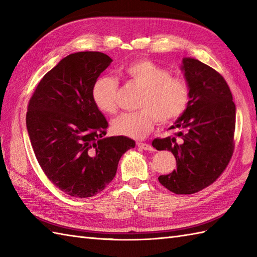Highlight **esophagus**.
<instances>
[{"label":"esophagus","instance_id":"1","mask_svg":"<svg viewBox=\"0 0 257 257\" xmlns=\"http://www.w3.org/2000/svg\"><path fill=\"white\" fill-rule=\"evenodd\" d=\"M137 146L139 147L140 149H144V150H148V151H154V147L150 146L149 144H146V143H137Z\"/></svg>","mask_w":257,"mask_h":257}]
</instances>
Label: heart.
<instances>
[{
    "mask_svg": "<svg viewBox=\"0 0 257 257\" xmlns=\"http://www.w3.org/2000/svg\"><path fill=\"white\" fill-rule=\"evenodd\" d=\"M130 83L143 89L138 111L122 112L111 121L112 132L124 137L140 139L148 135L157 122L176 121L187 110L191 88L183 78L172 77L169 69L147 58L136 59L120 69ZM118 81L111 76L98 77L92 85V101L100 111L112 114L117 111Z\"/></svg>",
    "mask_w": 257,
    "mask_h": 257,
    "instance_id": "heart-1",
    "label": "heart"
}]
</instances>
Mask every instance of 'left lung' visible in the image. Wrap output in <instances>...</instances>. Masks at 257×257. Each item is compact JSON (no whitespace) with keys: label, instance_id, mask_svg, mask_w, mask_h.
Here are the masks:
<instances>
[{"label":"left lung","instance_id":"8db88e82","mask_svg":"<svg viewBox=\"0 0 257 257\" xmlns=\"http://www.w3.org/2000/svg\"><path fill=\"white\" fill-rule=\"evenodd\" d=\"M182 69L191 88L185 112L170 130L157 138V150L171 151L177 169L158 178L176 194H192L209 187L224 172L234 151L235 103L223 76L194 58H183Z\"/></svg>","mask_w":257,"mask_h":257}]
</instances>
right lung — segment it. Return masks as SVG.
Wrapping results in <instances>:
<instances>
[{"instance_id":"add662e5","label":"right lung","mask_w":257,"mask_h":257,"mask_svg":"<svg viewBox=\"0 0 257 257\" xmlns=\"http://www.w3.org/2000/svg\"><path fill=\"white\" fill-rule=\"evenodd\" d=\"M111 62L100 52L70 54L45 74L27 106V132L43 172L75 198L100 193L136 146L123 136L106 137L108 122L92 101V85Z\"/></svg>"}]
</instances>
